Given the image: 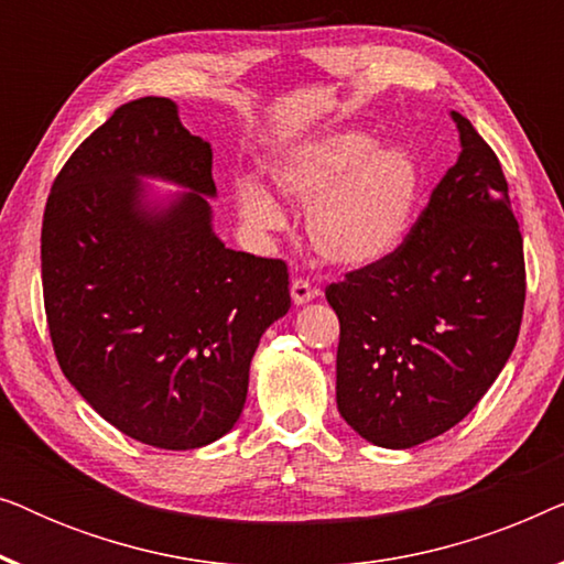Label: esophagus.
I'll use <instances>...</instances> for the list:
<instances>
[{
	"label": "esophagus",
	"mask_w": 564,
	"mask_h": 564,
	"mask_svg": "<svg viewBox=\"0 0 564 564\" xmlns=\"http://www.w3.org/2000/svg\"><path fill=\"white\" fill-rule=\"evenodd\" d=\"M290 295L295 305H307L315 297V290L307 284V280H292L290 284Z\"/></svg>",
	"instance_id": "34e87169"
}]
</instances>
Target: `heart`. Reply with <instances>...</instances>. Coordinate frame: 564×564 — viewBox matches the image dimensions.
I'll list each match as a JSON object with an SVG mask.
<instances>
[{
	"label": "heart",
	"instance_id": "obj_1",
	"mask_svg": "<svg viewBox=\"0 0 564 564\" xmlns=\"http://www.w3.org/2000/svg\"><path fill=\"white\" fill-rule=\"evenodd\" d=\"M269 180L305 205V238L323 261L369 267L390 257L411 230L421 197V166L411 151L377 143L365 130H315L276 145ZM236 207L257 234L284 228V210L253 174L236 180Z\"/></svg>",
	"mask_w": 564,
	"mask_h": 564
}]
</instances>
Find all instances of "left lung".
Listing matches in <instances>:
<instances>
[{
	"label": "left lung",
	"mask_w": 564,
	"mask_h": 564,
	"mask_svg": "<svg viewBox=\"0 0 564 564\" xmlns=\"http://www.w3.org/2000/svg\"><path fill=\"white\" fill-rule=\"evenodd\" d=\"M459 156L411 236L326 297L341 323L336 405L369 444L411 449L465 419L519 338L527 272L500 161L449 112Z\"/></svg>",
	"instance_id": "left-lung-1"
}]
</instances>
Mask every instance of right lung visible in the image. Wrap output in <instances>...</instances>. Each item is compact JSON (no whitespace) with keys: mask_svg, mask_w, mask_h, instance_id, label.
Wrapping results in <instances>:
<instances>
[{"mask_svg":"<svg viewBox=\"0 0 564 564\" xmlns=\"http://www.w3.org/2000/svg\"><path fill=\"white\" fill-rule=\"evenodd\" d=\"M215 197L210 143L172 99L141 97L74 151L45 203L58 365L107 423L159 449H197L236 426L259 338L290 311L288 264L228 249Z\"/></svg>","mask_w":564,"mask_h":564,"instance_id":"right-lung-1","label":"right lung"}]
</instances>
